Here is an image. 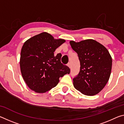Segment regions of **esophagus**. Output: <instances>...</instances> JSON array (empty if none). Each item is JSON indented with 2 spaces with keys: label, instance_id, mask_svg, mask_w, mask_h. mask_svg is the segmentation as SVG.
<instances>
[{
  "label": "esophagus",
  "instance_id": "esophagus-1",
  "mask_svg": "<svg viewBox=\"0 0 124 124\" xmlns=\"http://www.w3.org/2000/svg\"><path fill=\"white\" fill-rule=\"evenodd\" d=\"M67 66H68L70 68H71V64H70V63H68L67 64Z\"/></svg>",
  "mask_w": 124,
  "mask_h": 124
}]
</instances>
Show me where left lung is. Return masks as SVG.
Listing matches in <instances>:
<instances>
[{"instance_id": "8db88e82", "label": "left lung", "mask_w": 124, "mask_h": 124, "mask_svg": "<svg viewBox=\"0 0 124 124\" xmlns=\"http://www.w3.org/2000/svg\"><path fill=\"white\" fill-rule=\"evenodd\" d=\"M70 43L78 54L80 63L79 74L73 78V85L84 95H95L103 89L109 79L112 66L109 52L93 39Z\"/></svg>"}]
</instances>
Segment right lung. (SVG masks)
Instances as JSON below:
<instances>
[{"mask_svg":"<svg viewBox=\"0 0 124 124\" xmlns=\"http://www.w3.org/2000/svg\"><path fill=\"white\" fill-rule=\"evenodd\" d=\"M66 40L55 39L43 32L25 41L21 51L20 69L27 86L38 93H44L55 87L59 78L70 74V69L61 62V54L54 55Z\"/></svg>","mask_w":124,"mask_h":124,"instance_id":"obj_1","label":"right lung"}]
</instances>
